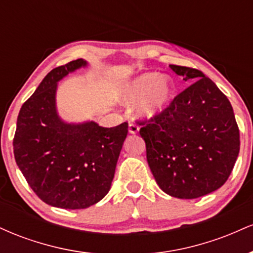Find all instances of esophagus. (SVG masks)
Here are the masks:
<instances>
[{
	"mask_svg": "<svg viewBox=\"0 0 253 253\" xmlns=\"http://www.w3.org/2000/svg\"><path fill=\"white\" fill-rule=\"evenodd\" d=\"M128 130H129L130 134H136V133L139 132V127H138V125H135V124L130 123V124L128 125Z\"/></svg>",
	"mask_w": 253,
	"mask_h": 253,
	"instance_id": "esophagus-1",
	"label": "esophagus"
}]
</instances>
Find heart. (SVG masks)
<instances>
[{
    "label": "heart",
    "mask_w": 253,
    "mask_h": 253,
    "mask_svg": "<svg viewBox=\"0 0 253 253\" xmlns=\"http://www.w3.org/2000/svg\"><path fill=\"white\" fill-rule=\"evenodd\" d=\"M121 100L136 104V113L141 118L151 119L163 113L175 96V83L169 76L157 72H145L127 82L120 90Z\"/></svg>",
    "instance_id": "obj_1"
}]
</instances>
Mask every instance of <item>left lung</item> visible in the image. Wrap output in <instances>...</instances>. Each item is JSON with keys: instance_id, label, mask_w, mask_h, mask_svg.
<instances>
[{"instance_id": "1", "label": "left lung", "mask_w": 253, "mask_h": 253, "mask_svg": "<svg viewBox=\"0 0 253 253\" xmlns=\"http://www.w3.org/2000/svg\"><path fill=\"white\" fill-rule=\"evenodd\" d=\"M171 70L191 84L143 125L146 158L157 184L177 199H197L225 184L239 155V128L228 98L203 72Z\"/></svg>"}]
</instances>
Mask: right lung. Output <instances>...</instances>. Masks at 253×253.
<instances>
[{"label": "right lung", "instance_id": "obj_1", "mask_svg": "<svg viewBox=\"0 0 253 253\" xmlns=\"http://www.w3.org/2000/svg\"><path fill=\"white\" fill-rule=\"evenodd\" d=\"M77 59L48 72L22 104L14 135L19 169L39 199L53 207L84 210L108 194L128 124H69L57 112L58 82L85 68Z\"/></svg>", "mask_w": 253, "mask_h": 253}]
</instances>
